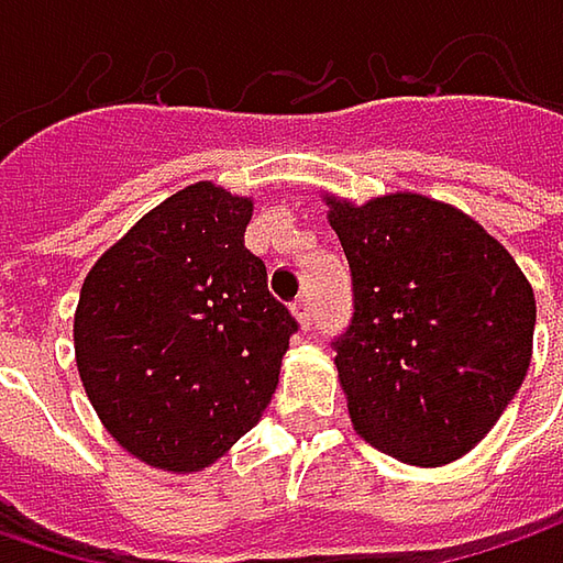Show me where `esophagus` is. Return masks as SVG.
<instances>
[{
    "instance_id": "esophagus-1",
    "label": "esophagus",
    "mask_w": 563,
    "mask_h": 563,
    "mask_svg": "<svg viewBox=\"0 0 563 563\" xmlns=\"http://www.w3.org/2000/svg\"><path fill=\"white\" fill-rule=\"evenodd\" d=\"M294 313L300 319V325L303 329H310L316 322V307H313V297L310 294H300L297 300H294Z\"/></svg>"
}]
</instances>
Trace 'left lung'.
Here are the masks:
<instances>
[{
  "mask_svg": "<svg viewBox=\"0 0 563 563\" xmlns=\"http://www.w3.org/2000/svg\"><path fill=\"white\" fill-rule=\"evenodd\" d=\"M329 206L354 285L351 322L332 341L354 429L404 464L457 461L530 369V282L454 206L420 194Z\"/></svg>",
  "mask_w": 563,
  "mask_h": 563,
  "instance_id": "1",
  "label": "left lung"
}]
</instances>
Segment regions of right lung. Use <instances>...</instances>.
Masks as SVG:
<instances>
[{"label": "right lung", "mask_w": 563, "mask_h": 563, "mask_svg": "<svg viewBox=\"0 0 563 563\" xmlns=\"http://www.w3.org/2000/svg\"><path fill=\"white\" fill-rule=\"evenodd\" d=\"M253 203L200 181L146 212L90 269L75 313L87 398L143 464L194 473L269 407L300 329L244 247Z\"/></svg>", "instance_id": "obj_1"}]
</instances>
